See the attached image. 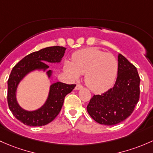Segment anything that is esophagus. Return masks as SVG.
I'll use <instances>...</instances> for the list:
<instances>
[{
	"mask_svg": "<svg viewBox=\"0 0 153 153\" xmlns=\"http://www.w3.org/2000/svg\"><path fill=\"white\" fill-rule=\"evenodd\" d=\"M82 88H83V87H82V85L77 84L76 85V87H75V89L77 90V91H78V90L82 89Z\"/></svg>",
	"mask_w": 153,
	"mask_h": 153,
	"instance_id": "esophagus-1",
	"label": "esophagus"
}]
</instances>
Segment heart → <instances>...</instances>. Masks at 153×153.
I'll list each match as a JSON object with an SVG mask.
<instances>
[{
  "mask_svg": "<svg viewBox=\"0 0 153 153\" xmlns=\"http://www.w3.org/2000/svg\"><path fill=\"white\" fill-rule=\"evenodd\" d=\"M65 72L74 80H78L85 74V81L88 87L96 93L109 89L114 83L119 64L111 53H105L95 47L83 48L72 56V61L64 63Z\"/></svg>",
  "mask_w": 153,
  "mask_h": 153,
  "instance_id": "b5f03b06",
  "label": "heart"
}]
</instances>
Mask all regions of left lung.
Returning <instances> with one entry per match:
<instances>
[{
    "instance_id": "obj_1",
    "label": "left lung",
    "mask_w": 153,
    "mask_h": 153,
    "mask_svg": "<svg viewBox=\"0 0 153 153\" xmlns=\"http://www.w3.org/2000/svg\"><path fill=\"white\" fill-rule=\"evenodd\" d=\"M118 76L114 86L101 95H94L88 113L100 124L114 125L131 115L139 100L140 77L136 68L118 54Z\"/></svg>"
}]
</instances>
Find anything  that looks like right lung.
Returning <instances> with one entry per match:
<instances>
[{
  "mask_svg": "<svg viewBox=\"0 0 153 153\" xmlns=\"http://www.w3.org/2000/svg\"><path fill=\"white\" fill-rule=\"evenodd\" d=\"M65 50V47L62 46L42 48L25 56L12 68L8 80V105L14 116L22 123L32 127H40L52 122L62 109L65 97L76 86V85H68L60 82L52 83L43 105L33 111L22 108L17 99L19 84L29 74L35 71L45 72L48 79H51L53 71L48 69L49 66L45 62H61Z\"/></svg>",
  "mask_w": 153,
  "mask_h": 153,
  "instance_id": "1",
  "label": "right lung"
}]
</instances>
